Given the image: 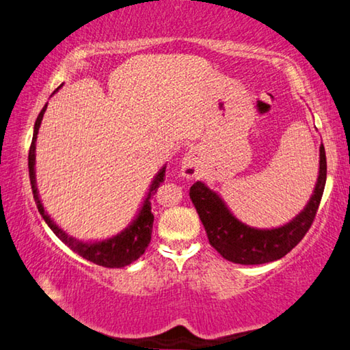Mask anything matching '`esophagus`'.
<instances>
[{"label":"esophagus","instance_id":"1","mask_svg":"<svg viewBox=\"0 0 350 350\" xmlns=\"http://www.w3.org/2000/svg\"><path fill=\"white\" fill-rule=\"evenodd\" d=\"M193 150H189L185 157L181 159V174L186 176V178H193L197 175L198 170V164H197V158H195Z\"/></svg>","mask_w":350,"mask_h":350}]
</instances>
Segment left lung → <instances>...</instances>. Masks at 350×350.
<instances>
[{
    "label": "left lung",
    "mask_w": 350,
    "mask_h": 350,
    "mask_svg": "<svg viewBox=\"0 0 350 350\" xmlns=\"http://www.w3.org/2000/svg\"><path fill=\"white\" fill-rule=\"evenodd\" d=\"M326 152L321 144L320 169L310 200L295 218L273 229H256L241 223L226 206L224 200L203 181L195 183L189 195L204 226L211 246L223 258L237 265H265L283 258L310 229L326 186Z\"/></svg>",
    "instance_id": "8db88e82"
}]
</instances>
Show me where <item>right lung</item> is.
I'll return each mask as SVG.
<instances>
[{
	"instance_id": "add662e5",
	"label": "right lung",
	"mask_w": 350,
	"mask_h": 350,
	"mask_svg": "<svg viewBox=\"0 0 350 350\" xmlns=\"http://www.w3.org/2000/svg\"><path fill=\"white\" fill-rule=\"evenodd\" d=\"M63 85V84H61ZM59 85V88H61ZM58 88V89H59ZM58 89L55 92H58ZM53 92V94H55ZM47 109V104L38 115V118L35 121L33 126V138L32 144H30L29 150V176H30V185H32V192L36 207L41 217L44 218L49 228L57 235L61 241H63L67 247H70L73 252H77L79 256H83L88 261L95 262L98 266L103 267H124L131 262L137 261L141 255L144 254L152 238V226H153V213L150 207V197L153 191H157L158 186L164 181L165 175V164L159 169L158 174L153 176V181L149 187V193L144 198V203L141 206L138 215L135 217L133 221L127 226L124 230H121L120 234H116L112 238L101 241H79L77 238L70 237L69 234L59 228V226L49 217V213L44 211L38 187H36V178H35V150H36V137H38V131L42 121V116Z\"/></svg>"
}]
</instances>
